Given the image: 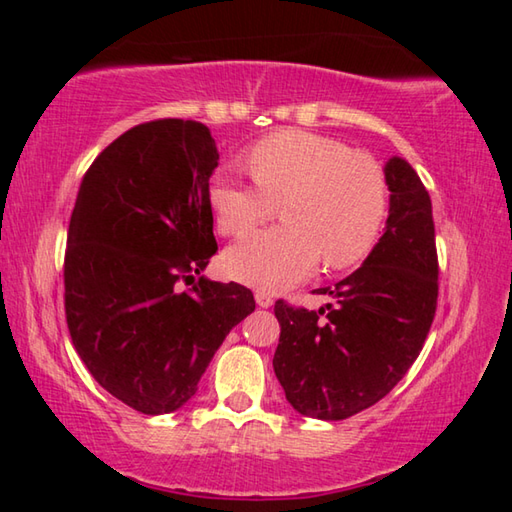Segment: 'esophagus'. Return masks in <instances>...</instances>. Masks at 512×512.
<instances>
[{"label": "esophagus", "instance_id": "obj_1", "mask_svg": "<svg viewBox=\"0 0 512 512\" xmlns=\"http://www.w3.org/2000/svg\"><path fill=\"white\" fill-rule=\"evenodd\" d=\"M255 302H257V305L262 307V309H268V307L273 305V296H271V293H268V291H264V289H257V291H255Z\"/></svg>", "mask_w": 512, "mask_h": 512}]
</instances>
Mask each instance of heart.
<instances>
[{
    "label": "heart",
    "instance_id": "1",
    "mask_svg": "<svg viewBox=\"0 0 512 512\" xmlns=\"http://www.w3.org/2000/svg\"><path fill=\"white\" fill-rule=\"evenodd\" d=\"M255 183L219 171L210 205L223 235L239 237L271 219L282 203L287 225L259 230L225 253L239 282L280 291L305 280L323 257L325 268H348L366 257L388 210L384 171L366 153L332 137L282 131L248 151Z\"/></svg>",
    "mask_w": 512,
    "mask_h": 512
}]
</instances>
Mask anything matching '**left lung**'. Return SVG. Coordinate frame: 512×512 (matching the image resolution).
Returning <instances> with one entry per match:
<instances>
[{
	"mask_svg": "<svg viewBox=\"0 0 512 512\" xmlns=\"http://www.w3.org/2000/svg\"><path fill=\"white\" fill-rule=\"evenodd\" d=\"M386 230L363 266L318 311L275 302L273 368L289 404L307 418L345 420L393 391L413 366L436 316L438 255L431 198L409 162L384 167Z\"/></svg>",
	"mask_w": 512,
	"mask_h": 512,
	"instance_id": "obj_1",
	"label": "left lung"
}]
</instances>
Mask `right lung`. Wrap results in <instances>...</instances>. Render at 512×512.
Here are the masks:
<instances>
[{"label":"right lung","mask_w":512,"mask_h":512,"mask_svg":"<svg viewBox=\"0 0 512 512\" xmlns=\"http://www.w3.org/2000/svg\"><path fill=\"white\" fill-rule=\"evenodd\" d=\"M216 164L201 121H146L97 155L69 219V336L90 375L146 415L180 409L230 329L255 311L241 284L196 280L216 253Z\"/></svg>","instance_id":"right-lung-1"}]
</instances>
